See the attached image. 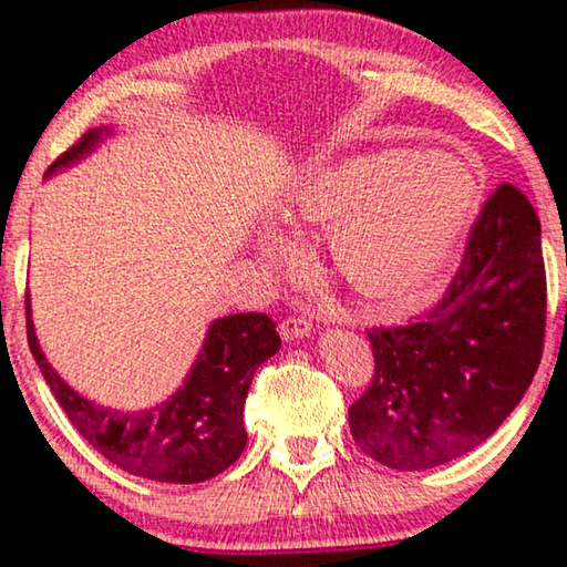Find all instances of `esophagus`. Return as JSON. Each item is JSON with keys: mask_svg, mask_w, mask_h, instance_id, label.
Returning <instances> with one entry per match:
<instances>
[{"mask_svg": "<svg viewBox=\"0 0 567 567\" xmlns=\"http://www.w3.org/2000/svg\"><path fill=\"white\" fill-rule=\"evenodd\" d=\"M312 332V322L307 320V317H286L281 322V338L284 340H297V338H305Z\"/></svg>", "mask_w": 567, "mask_h": 567, "instance_id": "obj_1", "label": "esophagus"}]
</instances>
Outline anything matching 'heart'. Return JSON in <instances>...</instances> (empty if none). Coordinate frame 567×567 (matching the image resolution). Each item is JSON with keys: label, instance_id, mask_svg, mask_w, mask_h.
I'll return each mask as SVG.
<instances>
[{"label": "heart", "instance_id": "heart-1", "mask_svg": "<svg viewBox=\"0 0 567 567\" xmlns=\"http://www.w3.org/2000/svg\"><path fill=\"white\" fill-rule=\"evenodd\" d=\"M480 200L477 175L444 150L379 152L315 167L284 198L281 214L328 227L336 274L369 301H394L439 276ZM281 250V239L268 237Z\"/></svg>", "mask_w": 567, "mask_h": 567}]
</instances>
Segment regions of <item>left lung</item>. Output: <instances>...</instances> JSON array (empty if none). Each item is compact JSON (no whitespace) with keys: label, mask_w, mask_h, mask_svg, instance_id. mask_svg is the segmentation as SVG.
<instances>
[{"label":"left lung","mask_w":567,"mask_h":567,"mask_svg":"<svg viewBox=\"0 0 567 567\" xmlns=\"http://www.w3.org/2000/svg\"><path fill=\"white\" fill-rule=\"evenodd\" d=\"M534 206L511 183L485 200L444 299L369 330L374 379L348 410L353 441L392 470H431L483 444L529 390L547 278Z\"/></svg>","instance_id":"left-lung-1"}]
</instances>
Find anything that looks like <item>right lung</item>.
<instances>
[{
  "label": "right lung",
  "mask_w": 567,
  "mask_h": 567,
  "mask_svg": "<svg viewBox=\"0 0 567 567\" xmlns=\"http://www.w3.org/2000/svg\"><path fill=\"white\" fill-rule=\"evenodd\" d=\"M111 128H92L49 167L74 165L100 144ZM28 343L45 384L69 421L107 462L131 475L157 483L193 485L212 480L245 452V398L255 371L268 361L281 338L262 312L219 317L212 322L185 384L152 410L118 413L100 408L61 379L38 346L30 297H25Z\"/></svg>",
  "instance_id": "add662e5"
}]
</instances>
